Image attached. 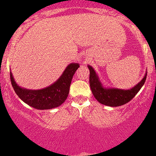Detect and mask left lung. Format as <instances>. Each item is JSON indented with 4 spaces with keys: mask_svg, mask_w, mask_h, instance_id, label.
Returning <instances> with one entry per match:
<instances>
[{
    "mask_svg": "<svg viewBox=\"0 0 156 156\" xmlns=\"http://www.w3.org/2000/svg\"><path fill=\"white\" fill-rule=\"evenodd\" d=\"M90 70V86L93 95L101 104L108 106H120L126 104L135 97L144 84L147 75H145L140 82L130 89H121L117 87H106L102 83L98 75L91 66L87 65Z\"/></svg>",
    "mask_w": 156,
    "mask_h": 156,
    "instance_id": "8db88e82",
    "label": "left lung"
}]
</instances>
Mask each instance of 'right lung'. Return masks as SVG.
I'll return each instance as SVG.
<instances>
[{
	"label": "right lung",
	"mask_w": 156,
	"mask_h": 156,
	"mask_svg": "<svg viewBox=\"0 0 156 156\" xmlns=\"http://www.w3.org/2000/svg\"><path fill=\"white\" fill-rule=\"evenodd\" d=\"M79 67V63L72 62L67 66L54 83L39 90L21 87L15 81L10 71L11 84L18 97L29 106L39 110L51 109L58 107L66 101L74 74Z\"/></svg>",
	"instance_id": "add662e5"
}]
</instances>
